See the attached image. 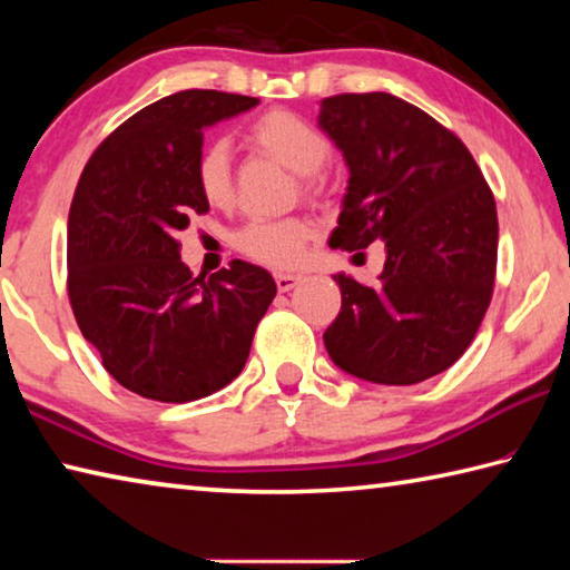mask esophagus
I'll return each mask as SVG.
<instances>
[{
	"instance_id": "esophagus-1",
	"label": "esophagus",
	"mask_w": 570,
	"mask_h": 570,
	"mask_svg": "<svg viewBox=\"0 0 570 570\" xmlns=\"http://www.w3.org/2000/svg\"><path fill=\"white\" fill-rule=\"evenodd\" d=\"M302 282V276H296V274H276V288L282 294H286V292H292V288Z\"/></svg>"
}]
</instances>
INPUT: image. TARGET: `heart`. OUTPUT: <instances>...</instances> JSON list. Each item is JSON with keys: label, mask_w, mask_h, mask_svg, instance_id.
Here are the masks:
<instances>
[{"label": "heart", "mask_w": 570, "mask_h": 570, "mask_svg": "<svg viewBox=\"0 0 570 570\" xmlns=\"http://www.w3.org/2000/svg\"><path fill=\"white\" fill-rule=\"evenodd\" d=\"M248 138L264 156L274 158L296 173L304 190H316V170L330 158V142L324 135L298 115L288 110H268L250 125ZM193 180L208 206L228 208L234 204V166L226 140H208L193 163ZM312 238V226L304 218L254 220L238 230L236 246L240 254L258 264L288 268L302 262L304 248Z\"/></svg>", "instance_id": "b5f03b06"}]
</instances>
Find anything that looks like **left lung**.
Returning a JSON list of instances; mask_svg holds the SVG:
<instances>
[{
    "instance_id": "8db88e82",
    "label": "left lung",
    "mask_w": 570,
    "mask_h": 570,
    "mask_svg": "<svg viewBox=\"0 0 570 570\" xmlns=\"http://www.w3.org/2000/svg\"><path fill=\"white\" fill-rule=\"evenodd\" d=\"M320 128L350 168L330 246L387 250L377 286L334 274L342 312L326 352L374 384L435 377L465 354L493 296V193L455 132L390 92L324 98Z\"/></svg>"
}]
</instances>
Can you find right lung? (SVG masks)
I'll list each match as a JSON object with an SVG mask.
<instances>
[{
    "instance_id": "1",
    "label": "right lung",
    "mask_w": 570,
    "mask_h": 570,
    "mask_svg": "<svg viewBox=\"0 0 570 570\" xmlns=\"http://www.w3.org/2000/svg\"><path fill=\"white\" fill-rule=\"evenodd\" d=\"M258 98L183 90L148 105L100 142L67 218V292L77 326L125 390L190 402L234 382L276 296L262 266L210 278L180 262L178 230L206 214L193 180L204 130Z\"/></svg>"
}]
</instances>
